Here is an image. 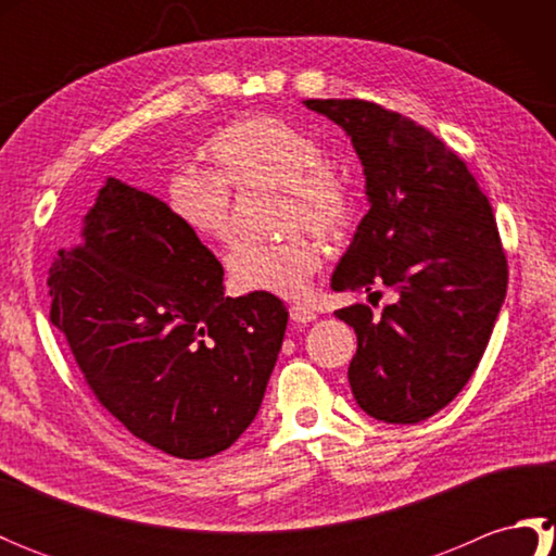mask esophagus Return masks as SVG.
Segmentation results:
<instances>
[{
  "label": "esophagus",
  "mask_w": 556,
  "mask_h": 556,
  "mask_svg": "<svg viewBox=\"0 0 556 556\" xmlns=\"http://www.w3.org/2000/svg\"><path fill=\"white\" fill-rule=\"evenodd\" d=\"M289 315H291V320L299 323V325L313 323L315 317H317V313L313 308H308V305H293V308L289 311Z\"/></svg>",
  "instance_id": "esophagus-1"
}]
</instances>
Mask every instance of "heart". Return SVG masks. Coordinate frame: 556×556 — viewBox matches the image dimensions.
<instances>
[{
	"label": "heart",
	"mask_w": 556,
	"mask_h": 556,
	"mask_svg": "<svg viewBox=\"0 0 556 556\" xmlns=\"http://www.w3.org/2000/svg\"><path fill=\"white\" fill-rule=\"evenodd\" d=\"M212 172L186 167L172 174L167 203L184 227L205 243H224L231 233L227 186H281L289 224L332 236L351 217L346 181L323 162L315 140L277 116H243L210 138ZM323 265V248L308 233L281 241H253L233 248L227 260L231 285L245 293L303 299Z\"/></svg>",
	"instance_id": "heart-1"
}]
</instances>
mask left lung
<instances>
[{"label": "left lung", "mask_w": 556, "mask_h": 556, "mask_svg": "<svg viewBox=\"0 0 556 556\" xmlns=\"http://www.w3.org/2000/svg\"><path fill=\"white\" fill-rule=\"evenodd\" d=\"M351 138L368 215L332 275L334 291L387 287L382 317L334 315L358 337L351 392L370 418L434 416L476 372L506 296V257L490 200L466 162L416 122L363 100H303Z\"/></svg>", "instance_id": "left-lung-1"}]
</instances>
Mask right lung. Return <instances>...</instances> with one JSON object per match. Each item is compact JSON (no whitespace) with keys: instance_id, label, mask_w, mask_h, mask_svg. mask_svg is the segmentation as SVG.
<instances>
[{"instance_id":"add662e5","label":"right lung","mask_w":556,"mask_h":556,"mask_svg":"<svg viewBox=\"0 0 556 556\" xmlns=\"http://www.w3.org/2000/svg\"><path fill=\"white\" fill-rule=\"evenodd\" d=\"M50 320L100 404L176 458L229 448L263 404L289 313L224 296V269L167 203L104 179L50 269Z\"/></svg>"}]
</instances>
